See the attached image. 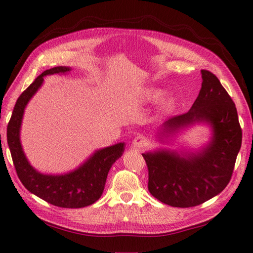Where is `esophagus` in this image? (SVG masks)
I'll return each mask as SVG.
<instances>
[{
  "label": "esophagus",
  "instance_id": "esophagus-1",
  "mask_svg": "<svg viewBox=\"0 0 253 253\" xmlns=\"http://www.w3.org/2000/svg\"><path fill=\"white\" fill-rule=\"evenodd\" d=\"M148 142L149 141H148V139L146 137L139 135L135 139H133L132 144H133V147H136V148H143V147L147 146Z\"/></svg>",
  "mask_w": 253,
  "mask_h": 253
}]
</instances>
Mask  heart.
<instances>
[{
  "instance_id": "obj_1",
  "label": "heart",
  "mask_w": 253,
  "mask_h": 253,
  "mask_svg": "<svg viewBox=\"0 0 253 253\" xmlns=\"http://www.w3.org/2000/svg\"><path fill=\"white\" fill-rule=\"evenodd\" d=\"M162 92L160 90H155V89H151V90H147L146 93H144V98L150 101L157 100L159 99ZM175 106V100L173 98H166L163 102H162V111L164 112H169L174 109Z\"/></svg>"
}]
</instances>
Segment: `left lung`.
Wrapping results in <instances>:
<instances>
[{
    "label": "left lung",
    "mask_w": 253,
    "mask_h": 253,
    "mask_svg": "<svg viewBox=\"0 0 253 253\" xmlns=\"http://www.w3.org/2000/svg\"><path fill=\"white\" fill-rule=\"evenodd\" d=\"M202 85L191 109L162 125L166 137L196 123L212 127L209 146L197 153L169 150L143 153L149 173L148 189L170 207L191 208L222 192L232 178L243 131L237 110L227 91L211 72L202 69Z\"/></svg>",
    "instance_id": "obj_1"
}]
</instances>
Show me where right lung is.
<instances>
[{
  "instance_id": "1",
  "label": "right lung",
  "mask_w": 253,
  "mask_h": 253,
  "mask_svg": "<svg viewBox=\"0 0 253 253\" xmlns=\"http://www.w3.org/2000/svg\"><path fill=\"white\" fill-rule=\"evenodd\" d=\"M72 68L57 66L39 75L16 101L7 125V143L16 173L27 190L55 207L79 209L98 201L104 190L109 170L122 157L125 143L98 150L85 162L71 173L44 175L29 164L21 148L19 131L25 107L43 83V77L53 74H65Z\"/></svg>"
}]
</instances>
